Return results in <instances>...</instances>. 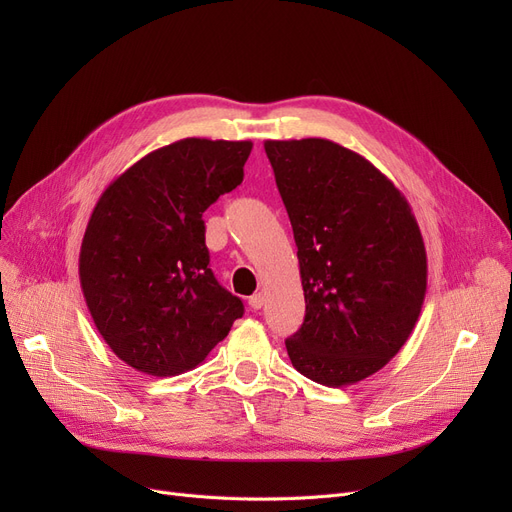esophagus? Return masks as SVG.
<instances>
[{
    "mask_svg": "<svg viewBox=\"0 0 512 512\" xmlns=\"http://www.w3.org/2000/svg\"><path fill=\"white\" fill-rule=\"evenodd\" d=\"M249 305H251V309H261L263 307V294L261 292H255L253 297H249Z\"/></svg>",
    "mask_w": 512,
    "mask_h": 512,
    "instance_id": "1",
    "label": "esophagus"
}]
</instances>
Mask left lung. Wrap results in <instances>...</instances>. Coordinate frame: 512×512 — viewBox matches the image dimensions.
I'll return each mask as SVG.
<instances>
[{
  "mask_svg": "<svg viewBox=\"0 0 512 512\" xmlns=\"http://www.w3.org/2000/svg\"><path fill=\"white\" fill-rule=\"evenodd\" d=\"M297 242L305 321L292 367L340 388L380 371L417 324L427 290L419 224L394 182L328 139L265 141Z\"/></svg>",
  "mask_w": 512,
  "mask_h": 512,
  "instance_id": "1",
  "label": "left lung"
}]
</instances>
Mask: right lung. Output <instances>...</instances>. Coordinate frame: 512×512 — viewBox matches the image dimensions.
<instances>
[{
    "label": "right lung",
    "mask_w": 512,
    "mask_h": 512,
    "mask_svg": "<svg viewBox=\"0 0 512 512\" xmlns=\"http://www.w3.org/2000/svg\"><path fill=\"white\" fill-rule=\"evenodd\" d=\"M251 141L182 139L101 193L78 255L93 324L114 355L155 378L191 371L245 307L209 270L203 211L234 191Z\"/></svg>",
    "instance_id": "obj_1"
}]
</instances>
